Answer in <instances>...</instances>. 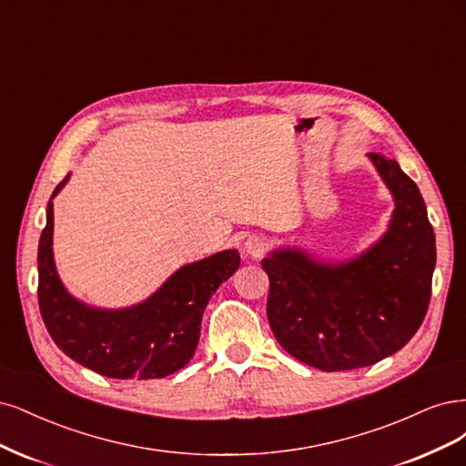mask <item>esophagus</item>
Instances as JSON below:
<instances>
[{"label": "esophagus", "instance_id": "esophagus-1", "mask_svg": "<svg viewBox=\"0 0 466 466\" xmlns=\"http://www.w3.org/2000/svg\"><path fill=\"white\" fill-rule=\"evenodd\" d=\"M244 249H246L248 255H251L253 259H259L261 255L267 251L265 238H261V236H249V238L246 239Z\"/></svg>", "mask_w": 466, "mask_h": 466}]
</instances>
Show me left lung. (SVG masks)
<instances>
[{"mask_svg":"<svg viewBox=\"0 0 466 466\" xmlns=\"http://www.w3.org/2000/svg\"><path fill=\"white\" fill-rule=\"evenodd\" d=\"M370 158L395 198L393 220L378 244L340 265L315 263L298 249L261 261L275 339L321 371L366 368L395 354L430 306L435 236L422 195L395 160Z\"/></svg>","mask_w":466,"mask_h":466,"instance_id":"left-lung-1","label":"left lung"}]
</instances>
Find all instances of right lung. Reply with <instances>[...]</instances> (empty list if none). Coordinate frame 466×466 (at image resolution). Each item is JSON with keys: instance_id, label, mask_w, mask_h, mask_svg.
<instances>
[{"instance_id": "add662e5", "label": "right lung", "mask_w": 466, "mask_h": 466, "mask_svg": "<svg viewBox=\"0 0 466 466\" xmlns=\"http://www.w3.org/2000/svg\"><path fill=\"white\" fill-rule=\"evenodd\" d=\"M67 182H59L52 198ZM54 208L38 244V306L50 337L75 362L114 380H158L182 370L198 349L208 299L239 267L236 249L179 268L147 302L96 309L64 289L52 253Z\"/></svg>"}]
</instances>
